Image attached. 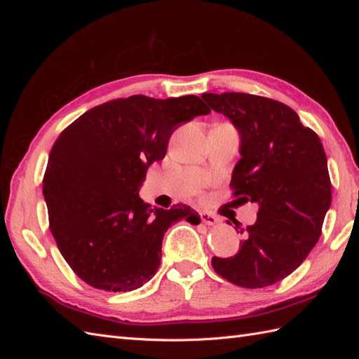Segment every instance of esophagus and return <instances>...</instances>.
Returning <instances> with one entry per match:
<instances>
[{
  "instance_id": "obj_1",
  "label": "esophagus",
  "mask_w": 359,
  "mask_h": 359,
  "mask_svg": "<svg viewBox=\"0 0 359 359\" xmlns=\"http://www.w3.org/2000/svg\"><path fill=\"white\" fill-rule=\"evenodd\" d=\"M201 220H202V223H205V224H208V226H212V224H217L220 222V219L217 215H214V214H211V212H201Z\"/></svg>"
}]
</instances>
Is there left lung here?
I'll use <instances>...</instances> for the list:
<instances>
[{"mask_svg": "<svg viewBox=\"0 0 359 359\" xmlns=\"http://www.w3.org/2000/svg\"><path fill=\"white\" fill-rule=\"evenodd\" d=\"M212 111L233 123L241 158L232 173V196L259 205L240 252L212 257L214 271L231 283L265 287L292 274L322 233L331 206L327 154L319 136L285 103L245 93L202 94Z\"/></svg>", "mask_w": 359, "mask_h": 359, "instance_id": "1", "label": "left lung"}]
</instances>
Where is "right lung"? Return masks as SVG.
<instances>
[{"instance_id": "1", "label": "right lung", "mask_w": 359, "mask_h": 359, "mask_svg": "<svg viewBox=\"0 0 359 359\" xmlns=\"http://www.w3.org/2000/svg\"><path fill=\"white\" fill-rule=\"evenodd\" d=\"M210 112L198 95H132L95 106L62 130L50 149L43 196L58 250L86 285L107 292L140 287L160 266L168 227L201 223L190 206L153 210L137 191L151 163L166 156L175 128Z\"/></svg>"}]
</instances>
